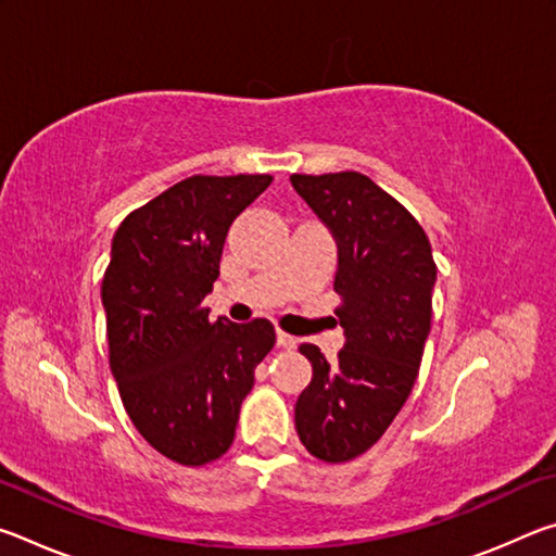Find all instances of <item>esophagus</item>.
<instances>
[{"label":"esophagus","mask_w":556,"mask_h":556,"mask_svg":"<svg viewBox=\"0 0 556 556\" xmlns=\"http://www.w3.org/2000/svg\"><path fill=\"white\" fill-rule=\"evenodd\" d=\"M277 343H279L281 348H289V351H291V348L299 345V338L289 336L287 331H281V328H279V331H277Z\"/></svg>","instance_id":"34e87169"}]
</instances>
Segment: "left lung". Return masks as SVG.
<instances>
[{
	"mask_svg": "<svg viewBox=\"0 0 556 556\" xmlns=\"http://www.w3.org/2000/svg\"><path fill=\"white\" fill-rule=\"evenodd\" d=\"M291 186L338 240L336 316L345 331L333 363L314 343L299 345L314 378L296 400V434L318 460L345 464L378 444L409 397L437 262L417 218L365 174H291Z\"/></svg>",
	"mask_w": 556,
	"mask_h": 556,
	"instance_id": "left-lung-1",
	"label": "left lung"
}]
</instances>
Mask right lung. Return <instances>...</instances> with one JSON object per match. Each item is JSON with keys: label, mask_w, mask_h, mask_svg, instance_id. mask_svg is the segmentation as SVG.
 I'll return each mask as SVG.
<instances>
[{"label": "right lung", "mask_w": 556, "mask_h": 556, "mask_svg": "<svg viewBox=\"0 0 556 556\" xmlns=\"http://www.w3.org/2000/svg\"><path fill=\"white\" fill-rule=\"evenodd\" d=\"M269 184V174L188 176L112 238L102 277L110 368L131 425L181 466L213 464L232 446L240 404L277 341L267 318L211 321L203 306L228 228Z\"/></svg>", "instance_id": "obj_1"}]
</instances>
